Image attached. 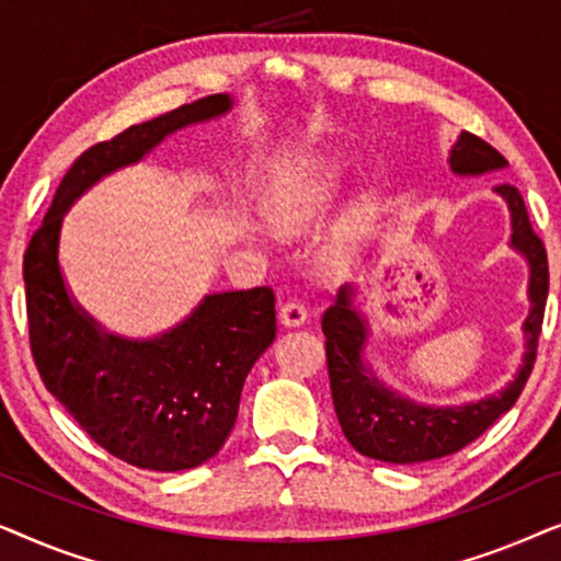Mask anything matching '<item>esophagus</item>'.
Masks as SVG:
<instances>
[{"label":"esophagus","mask_w":561,"mask_h":561,"mask_svg":"<svg viewBox=\"0 0 561 561\" xmlns=\"http://www.w3.org/2000/svg\"><path fill=\"white\" fill-rule=\"evenodd\" d=\"M278 319H280V324L288 327V329L301 327L306 321V306L298 304V301H286L278 309Z\"/></svg>","instance_id":"34e87169"}]
</instances>
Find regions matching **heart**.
<instances>
[{
	"instance_id": "1",
	"label": "heart",
	"mask_w": 561,
	"mask_h": 561,
	"mask_svg": "<svg viewBox=\"0 0 561 561\" xmlns=\"http://www.w3.org/2000/svg\"><path fill=\"white\" fill-rule=\"evenodd\" d=\"M342 196V175L334 165L324 160H311L298 168V171L286 179V183L275 191L273 202L267 206L273 227L280 234L298 237L311 232L319 227L329 214L334 211L336 202ZM380 198L373 194H363L342 211L340 221L334 229L332 244V263L340 271L355 263L359 248L367 237L373 234L375 225L380 219Z\"/></svg>"
}]
</instances>
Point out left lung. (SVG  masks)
Masks as SVG:
<instances>
[{
	"label": "left lung",
	"mask_w": 561,
	"mask_h": 561,
	"mask_svg": "<svg viewBox=\"0 0 561 561\" xmlns=\"http://www.w3.org/2000/svg\"><path fill=\"white\" fill-rule=\"evenodd\" d=\"M449 171L457 179H478V175L505 171L508 163L495 148L470 133H459L449 148ZM493 194L511 214L508 248L516 250L528 265V317L520 324L524 352L511 380L495 393L474 398L465 403L434 405L403 396L390 388L375 373L367 359L373 327L365 306L357 304L359 286H344L334 306L321 317L327 336V365L332 382L334 411L347 442L359 455L393 465L432 462V459L455 455L467 444L488 432L503 413L513 409L534 370L536 344H539L543 306L549 294L547 252L528 221L526 204L518 188L501 183Z\"/></svg>",
	"instance_id": "1"
}]
</instances>
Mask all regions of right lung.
<instances>
[{
    "instance_id": "right-lung-1",
    "label": "right lung",
    "mask_w": 561,
    "mask_h": 561,
    "mask_svg": "<svg viewBox=\"0 0 561 561\" xmlns=\"http://www.w3.org/2000/svg\"><path fill=\"white\" fill-rule=\"evenodd\" d=\"M232 110L234 96H204L89 148L60 181L25 252L30 347L45 388L99 447L142 470H191L221 449L244 378L275 340V296L265 286L217 290L152 336L110 332L66 283L64 217L89 188L140 163L165 137Z\"/></svg>"
}]
</instances>
